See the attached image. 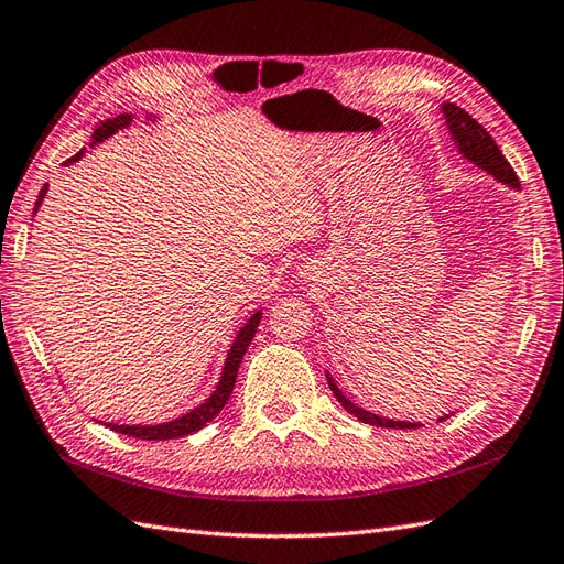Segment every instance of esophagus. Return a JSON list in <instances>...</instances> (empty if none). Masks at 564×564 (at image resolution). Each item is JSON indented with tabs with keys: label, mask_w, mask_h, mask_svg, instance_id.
<instances>
[{
	"label": "esophagus",
	"mask_w": 564,
	"mask_h": 564,
	"mask_svg": "<svg viewBox=\"0 0 564 564\" xmlns=\"http://www.w3.org/2000/svg\"><path fill=\"white\" fill-rule=\"evenodd\" d=\"M306 278H314V274H316V268H311V265H306Z\"/></svg>",
	"instance_id": "1"
}]
</instances>
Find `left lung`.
<instances>
[{"label":"left lung","instance_id":"obj_1","mask_svg":"<svg viewBox=\"0 0 564 564\" xmlns=\"http://www.w3.org/2000/svg\"><path fill=\"white\" fill-rule=\"evenodd\" d=\"M442 112H444V118H446L448 134H452V140L458 147V152H460L463 159H468L470 164L480 166L482 171L490 173L495 181L511 187V191H521L514 169L509 166V161L505 159L502 152H499V147L495 144L490 132H487L478 120L470 118L468 112L463 110V108H458L456 104H442ZM325 379H328V386H330V391L335 393L337 403H340L349 412V415H355L359 422L373 424V427H388V430H415V427H420V422L388 420V417L377 415V412H369L365 408H359L357 403H352V400H349L340 391V386L335 383L330 371H325ZM452 415H454V412H448V415L440 417V422L448 420Z\"/></svg>","mask_w":564,"mask_h":564}]
</instances>
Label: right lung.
Here are the masks:
<instances>
[{
	"label": "right lung",
	"mask_w": 564,
	"mask_h": 564,
	"mask_svg": "<svg viewBox=\"0 0 564 564\" xmlns=\"http://www.w3.org/2000/svg\"><path fill=\"white\" fill-rule=\"evenodd\" d=\"M144 120H147V122H154L156 118L144 116ZM132 122H134L132 112H122V116H118V118L101 122V124H98V128H96L94 140H91L89 147L94 149L96 144H101L104 140H108L110 134H116L118 130H124V128H128V124H132ZM84 154H86V147H82L77 154H74L72 159H67L65 166L77 164V161H79ZM45 193H47V183L43 185L41 195H37V203H35L33 215H35L37 209H41ZM260 318H262V308L253 311V314H250V318L239 328V333H236L234 343H231L229 352H227V359H224V367H221V373H219V381H217V386H215V391H212L197 408L187 410V412H183V415L173 417V420H169V422H159V424H112V422H101V424H106V427H110L112 432H120V434H128V436H137V440H147V442L176 440V436H187V434H193V432H197V430H203L205 424H207L209 420H215V417L219 415V412H221V408L227 405V400H229V395H231V391H234V383H236V373H239L241 359H243V355H246V349H248L250 340H253V337H256ZM96 422H98V420H96Z\"/></svg>",
	"instance_id": "obj_1"
}]
</instances>
